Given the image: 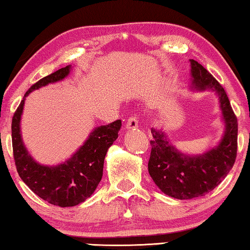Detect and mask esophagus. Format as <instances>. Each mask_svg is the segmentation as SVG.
I'll list each match as a JSON object with an SVG mask.
<instances>
[{"label":"esophagus","mask_w":250,"mask_h":250,"mask_svg":"<svg viewBox=\"0 0 250 250\" xmlns=\"http://www.w3.org/2000/svg\"><path fill=\"white\" fill-rule=\"evenodd\" d=\"M138 126H139V121H138L137 117L132 116L128 118V120H126V125H125L126 129H137Z\"/></svg>","instance_id":"obj_1"}]
</instances>
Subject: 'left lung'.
Listing matches in <instances>:
<instances>
[{"mask_svg": "<svg viewBox=\"0 0 250 250\" xmlns=\"http://www.w3.org/2000/svg\"><path fill=\"white\" fill-rule=\"evenodd\" d=\"M190 89L211 90L216 93L221 111L224 133L220 141L207 151L187 154L176 148L162 129L151 128V154L149 175L162 192L186 200L207 195L230 171L237 156L238 125L223 86L200 63L190 59Z\"/></svg>", "mask_w": 250, "mask_h": 250, "instance_id": "obj_1", "label": "left lung"}]
</instances>
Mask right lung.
<instances>
[{"label":"right lung","mask_w":250,"mask_h":250,"mask_svg":"<svg viewBox=\"0 0 250 250\" xmlns=\"http://www.w3.org/2000/svg\"><path fill=\"white\" fill-rule=\"evenodd\" d=\"M71 69L72 66L66 65L31 86L12 119V145L19 176L35 195L60 207H73L94 192L104 173L106 151L117 140L121 128V120L97 126L80 148L61 164L41 165L31 156L21 134V118L25 99L34 90L62 81L70 74Z\"/></svg>","instance_id":"obj_1"}]
</instances>
